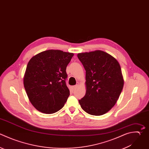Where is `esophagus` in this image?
Masks as SVG:
<instances>
[{
	"label": "esophagus",
	"mask_w": 149,
	"mask_h": 149,
	"mask_svg": "<svg viewBox=\"0 0 149 149\" xmlns=\"http://www.w3.org/2000/svg\"><path fill=\"white\" fill-rule=\"evenodd\" d=\"M77 85L73 86H72V89H73V90H76V89L77 88Z\"/></svg>",
	"instance_id": "34e87169"
}]
</instances>
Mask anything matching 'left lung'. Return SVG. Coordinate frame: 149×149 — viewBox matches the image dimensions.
Wrapping results in <instances>:
<instances>
[{"label": "left lung", "mask_w": 149, "mask_h": 149, "mask_svg": "<svg viewBox=\"0 0 149 149\" xmlns=\"http://www.w3.org/2000/svg\"><path fill=\"white\" fill-rule=\"evenodd\" d=\"M77 57L86 70V93L79 100L81 108L95 116L108 112L116 104L124 80L119 63L111 55L97 50Z\"/></svg>", "instance_id": "1"}]
</instances>
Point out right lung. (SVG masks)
<instances>
[{"label": "right lung", "instance_id": "right-lung-1", "mask_svg": "<svg viewBox=\"0 0 149 149\" xmlns=\"http://www.w3.org/2000/svg\"><path fill=\"white\" fill-rule=\"evenodd\" d=\"M74 54L60 50H47L29 62L24 86L32 105L44 113L63 108L70 91L66 84V67Z\"/></svg>", "mask_w": 149, "mask_h": 149}]
</instances>
